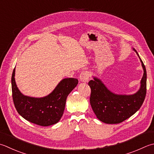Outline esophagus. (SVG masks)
<instances>
[{
	"label": "esophagus",
	"instance_id": "34e87169",
	"mask_svg": "<svg viewBox=\"0 0 154 154\" xmlns=\"http://www.w3.org/2000/svg\"><path fill=\"white\" fill-rule=\"evenodd\" d=\"M89 78V72L87 71H82L79 75V79L82 82H87Z\"/></svg>",
	"mask_w": 154,
	"mask_h": 154
}]
</instances>
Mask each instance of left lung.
Masks as SVG:
<instances>
[{
    "label": "left lung",
    "mask_w": 154,
    "mask_h": 154,
    "mask_svg": "<svg viewBox=\"0 0 154 154\" xmlns=\"http://www.w3.org/2000/svg\"><path fill=\"white\" fill-rule=\"evenodd\" d=\"M133 50L139 57L143 69L140 88L136 93L132 95L116 94L96 77H93V79L88 83L91 90L90 104L95 116L102 122L108 124L122 123L137 112L143 103L146 95V69L136 50Z\"/></svg>",
    "instance_id": "1"
}]
</instances>
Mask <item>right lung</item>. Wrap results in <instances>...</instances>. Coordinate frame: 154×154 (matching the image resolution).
Here are the masks:
<instances>
[{
  "instance_id": "add662e5",
  "label": "right lung",
  "mask_w": 154,
  "mask_h": 154,
  "mask_svg": "<svg viewBox=\"0 0 154 154\" xmlns=\"http://www.w3.org/2000/svg\"><path fill=\"white\" fill-rule=\"evenodd\" d=\"M15 68L11 78L13 99L17 112L24 119L35 124L49 126L58 122L64 112L68 95L78 84V79H62L50 94L43 97H32L23 95L17 86Z\"/></svg>"
}]
</instances>
